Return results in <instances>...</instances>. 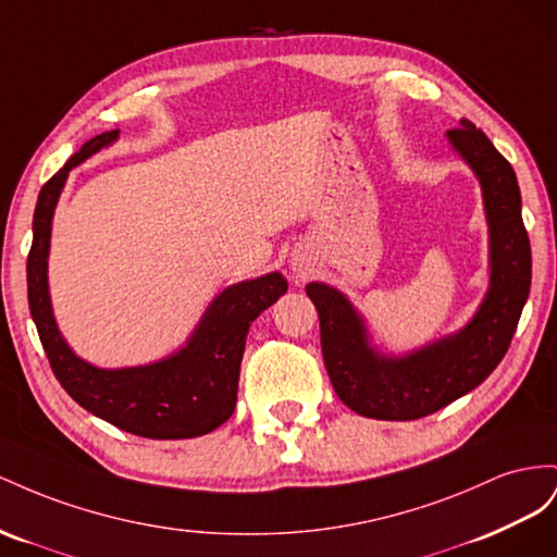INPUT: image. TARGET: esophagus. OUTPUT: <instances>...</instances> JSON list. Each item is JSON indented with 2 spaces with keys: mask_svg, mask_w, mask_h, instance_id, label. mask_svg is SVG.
I'll return each mask as SVG.
<instances>
[{
  "mask_svg": "<svg viewBox=\"0 0 557 557\" xmlns=\"http://www.w3.org/2000/svg\"><path fill=\"white\" fill-rule=\"evenodd\" d=\"M292 270H294V273H298L300 277H304V265H298V263H292Z\"/></svg>",
  "mask_w": 557,
  "mask_h": 557,
  "instance_id": "obj_1",
  "label": "esophagus"
}]
</instances>
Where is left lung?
<instances>
[{
  "instance_id": "1",
  "label": "left lung",
  "mask_w": 557,
  "mask_h": 557,
  "mask_svg": "<svg viewBox=\"0 0 557 557\" xmlns=\"http://www.w3.org/2000/svg\"><path fill=\"white\" fill-rule=\"evenodd\" d=\"M446 135L481 184L487 221L490 284L471 320L438 341L392 355L373 343L361 312L343 292L324 282L306 287L320 312L331 385L363 418L418 420L479 387L504 359L530 296L532 251L511 163L469 119Z\"/></svg>"
}]
</instances>
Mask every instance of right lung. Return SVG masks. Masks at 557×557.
Returning <instances> with one entry per match:
<instances>
[{"instance_id":"1","label":"right lung","mask_w":557,"mask_h":557,"mask_svg":"<svg viewBox=\"0 0 557 557\" xmlns=\"http://www.w3.org/2000/svg\"><path fill=\"white\" fill-rule=\"evenodd\" d=\"M116 139L119 131L95 135L39 190L27 257L32 320L58 383L92 416L123 432L158 441L210 434L235 410L249 324L287 294V280L275 270L231 284L202 312L186 343L158 361L100 369L78 357L58 329L49 292L53 214L70 172Z\"/></svg>"}]
</instances>
